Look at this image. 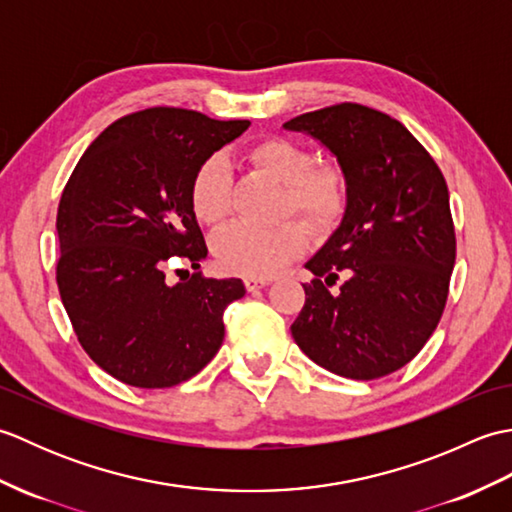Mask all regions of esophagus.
I'll use <instances>...</instances> for the list:
<instances>
[{
    "mask_svg": "<svg viewBox=\"0 0 512 512\" xmlns=\"http://www.w3.org/2000/svg\"><path fill=\"white\" fill-rule=\"evenodd\" d=\"M268 284H270L268 277H246V279H244V286H246L248 292L259 290V288H264V286H268Z\"/></svg>",
    "mask_w": 512,
    "mask_h": 512,
    "instance_id": "34e87169",
    "label": "esophagus"
}]
</instances>
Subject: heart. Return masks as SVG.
I'll return each mask as SVG.
<instances>
[{"label":"heart","instance_id":"obj_1","mask_svg":"<svg viewBox=\"0 0 512 512\" xmlns=\"http://www.w3.org/2000/svg\"><path fill=\"white\" fill-rule=\"evenodd\" d=\"M250 165L286 184V209L299 213L310 226L325 231L345 211L347 184L336 165H312L310 151L290 138L268 136L246 149ZM231 167L224 156L204 158L189 187V204L200 224L217 228L231 213ZM308 246L306 228L284 222L273 228L235 224L215 237L213 255L220 268L244 277L279 273Z\"/></svg>","mask_w":512,"mask_h":512}]
</instances>
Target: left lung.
Here are the masks:
<instances>
[{
  "label": "left lung",
  "mask_w": 512,
  "mask_h": 512,
  "mask_svg": "<svg viewBox=\"0 0 512 512\" xmlns=\"http://www.w3.org/2000/svg\"><path fill=\"white\" fill-rule=\"evenodd\" d=\"M321 143L347 184L339 226L306 268V303L292 339L332 374L374 380L416 356L438 328L455 264L442 171L409 129L372 107L343 103L284 123ZM339 276L336 293L329 286Z\"/></svg>",
  "instance_id": "1"
}]
</instances>
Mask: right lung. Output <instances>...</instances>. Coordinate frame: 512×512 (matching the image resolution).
Returning a JSON list of instances; mask_svg holds the SVG:
<instances>
[{"label": "right lung", "instance_id": "1", "mask_svg": "<svg viewBox=\"0 0 512 512\" xmlns=\"http://www.w3.org/2000/svg\"><path fill=\"white\" fill-rule=\"evenodd\" d=\"M248 121L151 107L118 118L85 149L65 184L57 284L79 343L125 385L184 383L224 341L222 314L242 279L193 273L169 284L165 268L206 259L189 204L195 169L233 143Z\"/></svg>", "mask_w": 512, "mask_h": 512}]
</instances>
